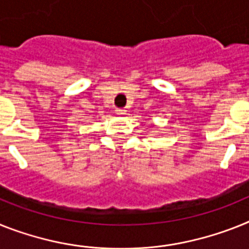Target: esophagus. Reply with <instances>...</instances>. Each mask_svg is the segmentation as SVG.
<instances>
[{
  "instance_id": "obj_1",
  "label": "esophagus",
  "mask_w": 249,
  "mask_h": 249,
  "mask_svg": "<svg viewBox=\"0 0 249 249\" xmlns=\"http://www.w3.org/2000/svg\"><path fill=\"white\" fill-rule=\"evenodd\" d=\"M115 112H116V115H125L126 114V110L125 108H116Z\"/></svg>"
}]
</instances>
